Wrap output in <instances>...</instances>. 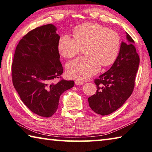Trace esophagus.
<instances>
[{"instance_id": "1", "label": "esophagus", "mask_w": 152, "mask_h": 152, "mask_svg": "<svg viewBox=\"0 0 152 152\" xmlns=\"http://www.w3.org/2000/svg\"><path fill=\"white\" fill-rule=\"evenodd\" d=\"M75 83L76 85H83V82L80 80H75Z\"/></svg>"}]
</instances>
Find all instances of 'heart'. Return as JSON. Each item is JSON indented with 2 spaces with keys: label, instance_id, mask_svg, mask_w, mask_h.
Masks as SVG:
<instances>
[{
  "label": "heart",
  "instance_id": "b5f03b06",
  "mask_svg": "<svg viewBox=\"0 0 152 152\" xmlns=\"http://www.w3.org/2000/svg\"><path fill=\"white\" fill-rule=\"evenodd\" d=\"M75 39L68 35L61 36L58 42L60 53L64 58L77 55L80 46H86V56L67 63L66 73L69 77L85 80L98 73L101 65L108 66L117 58L121 46L118 33L94 23L76 26L73 30Z\"/></svg>",
  "mask_w": 152,
  "mask_h": 152
}]
</instances>
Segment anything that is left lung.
I'll return each instance as SVG.
<instances>
[{
  "mask_svg": "<svg viewBox=\"0 0 152 152\" xmlns=\"http://www.w3.org/2000/svg\"><path fill=\"white\" fill-rule=\"evenodd\" d=\"M127 42H122L118 55L108 71L94 80L96 93L88 98L91 110L108 115L123 105L133 93L139 64V56L132 38L126 33Z\"/></svg>",
  "mask_w": 152,
  "mask_h": 152,
  "instance_id": "obj_1",
  "label": "left lung"
}]
</instances>
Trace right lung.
I'll list each match as a JSON object with an SVG mask.
<instances>
[{
	"label": "right lung",
	"mask_w": 152,
	"mask_h": 152,
	"mask_svg": "<svg viewBox=\"0 0 152 152\" xmlns=\"http://www.w3.org/2000/svg\"><path fill=\"white\" fill-rule=\"evenodd\" d=\"M59 39L54 25L36 27L19 41L11 65L12 81L20 98L31 112L44 117L56 113L60 96L75 85L73 81H55L63 73Z\"/></svg>",
	"instance_id": "add662e5"
}]
</instances>
